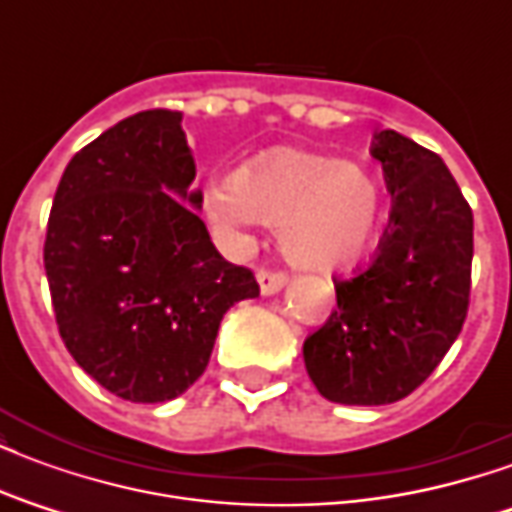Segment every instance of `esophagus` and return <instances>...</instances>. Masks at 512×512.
Segmentation results:
<instances>
[{
	"mask_svg": "<svg viewBox=\"0 0 512 512\" xmlns=\"http://www.w3.org/2000/svg\"><path fill=\"white\" fill-rule=\"evenodd\" d=\"M257 282H260V293L263 296H271V293H277L285 285V274L282 271H274V268H260L257 271Z\"/></svg>",
	"mask_w": 512,
	"mask_h": 512,
	"instance_id": "esophagus-1",
	"label": "esophagus"
}]
</instances>
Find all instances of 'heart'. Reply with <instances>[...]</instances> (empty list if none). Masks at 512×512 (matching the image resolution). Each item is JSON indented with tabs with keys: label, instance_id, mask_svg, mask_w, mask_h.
Here are the masks:
<instances>
[{
	"label": "heart",
	"instance_id": "heart-1",
	"mask_svg": "<svg viewBox=\"0 0 512 512\" xmlns=\"http://www.w3.org/2000/svg\"><path fill=\"white\" fill-rule=\"evenodd\" d=\"M219 224L279 227V244L293 266L334 271L359 263L381 227V191L362 169L307 150H274L211 194Z\"/></svg>",
	"mask_w": 512,
	"mask_h": 512
}]
</instances>
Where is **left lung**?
<instances>
[{
  "instance_id": "8db88e82",
  "label": "left lung",
  "mask_w": 512,
  "mask_h": 512,
  "mask_svg": "<svg viewBox=\"0 0 512 512\" xmlns=\"http://www.w3.org/2000/svg\"><path fill=\"white\" fill-rule=\"evenodd\" d=\"M392 194L370 266L337 279V310L304 340V365L326 400L386 406L436 370L469 312L474 219L447 164L397 131L370 145Z\"/></svg>"
}]
</instances>
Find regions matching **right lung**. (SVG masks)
<instances>
[{"label":"right lung","mask_w":512,"mask_h":512,"mask_svg":"<svg viewBox=\"0 0 512 512\" xmlns=\"http://www.w3.org/2000/svg\"><path fill=\"white\" fill-rule=\"evenodd\" d=\"M180 120L147 109L82 147L43 244L62 343L131 403L183 395L208 367L224 312L260 296L255 274L219 255L194 211L202 194L191 191L197 164Z\"/></svg>","instance_id":"obj_1"}]
</instances>
